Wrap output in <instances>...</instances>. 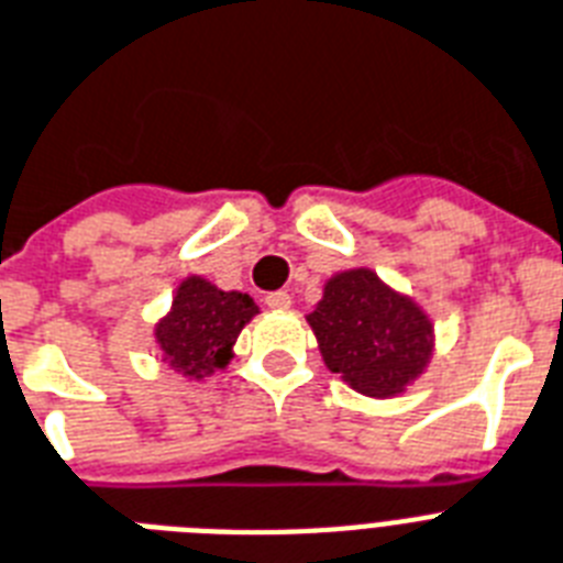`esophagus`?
Masks as SVG:
<instances>
[{
	"label": "esophagus",
	"mask_w": 563,
	"mask_h": 563,
	"mask_svg": "<svg viewBox=\"0 0 563 563\" xmlns=\"http://www.w3.org/2000/svg\"><path fill=\"white\" fill-rule=\"evenodd\" d=\"M265 307L272 309H289L291 307V298L286 291H272V295H265Z\"/></svg>",
	"instance_id": "34e87169"
}]
</instances>
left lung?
Returning <instances> with one entry per match:
<instances>
[{
    "mask_svg": "<svg viewBox=\"0 0 563 563\" xmlns=\"http://www.w3.org/2000/svg\"><path fill=\"white\" fill-rule=\"evenodd\" d=\"M307 321L327 368L376 400L406 391L435 351L427 312L371 268L333 274Z\"/></svg>",
    "mask_w": 563,
    "mask_h": 563,
    "instance_id": "left-lung-1",
    "label": "left lung"
}]
</instances>
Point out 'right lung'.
Here are the masks:
<instances>
[{
  "mask_svg": "<svg viewBox=\"0 0 563 563\" xmlns=\"http://www.w3.org/2000/svg\"><path fill=\"white\" fill-rule=\"evenodd\" d=\"M260 312L245 291H221L207 277L189 274L172 298L169 312L154 324L163 362L187 379L228 368L242 327Z\"/></svg>",
  "mask_w": 563,
  "mask_h": 563,
  "instance_id": "right-lung-1",
  "label": "right lung"
}]
</instances>
